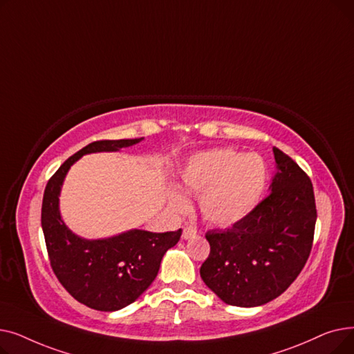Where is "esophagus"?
I'll list each match as a JSON object with an SVG mask.
<instances>
[{
    "instance_id": "34e87169",
    "label": "esophagus",
    "mask_w": 354,
    "mask_h": 354,
    "mask_svg": "<svg viewBox=\"0 0 354 354\" xmlns=\"http://www.w3.org/2000/svg\"><path fill=\"white\" fill-rule=\"evenodd\" d=\"M196 235V230L192 227H185L182 231V239H191Z\"/></svg>"
}]
</instances>
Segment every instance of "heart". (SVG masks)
<instances>
[{
  "mask_svg": "<svg viewBox=\"0 0 354 354\" xmlns=\"http://www.w3.org/2000/svg\"><path fill=\"white\" fill-rule=\"evenodd\" d=\"M185 191L199 195V209L207 222L231 227L251 215L261 203L268 183L266 160L255 153L214 149L188 159L180 172ZM175 212L188 209V199L176 188L167 192Z\"/></svg>",
  "mask_w": 354,
  "mask_h": 354,
  "instance_id": "1",
  "label": "heart"
}]
</instances>
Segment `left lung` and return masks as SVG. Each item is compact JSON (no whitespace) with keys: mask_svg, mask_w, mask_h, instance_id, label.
<instances>
[{"mask_svg":"<svg viewBox=\"0 0 354 354\" xmlns=\"http://www.w3.org/2000/svg\"><path fill=\"white\" fill-rule=\"evenodd\" d=\"M270 195L245 219L207 232L209 257L201 278L219 299L258 307L281 295L304 268L317 221L310 178L274 147Z\"/></svg>","mask_w":354,"mask_h":354,"instance_id":"1","label":"left lung"}]
</instances>
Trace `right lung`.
I'll list each match as a JSON object with an SVG mask.
<instances>
[{"mask_svg":"<svg viewBox=\"0 0 354 354\" xmlns=\"http://www.w3.org/2000/svg\"><path fill=\"white\" fill-rule=\"evenodd\" d=\"M142 140H100L87 145L59 167L44 191L41 227L51 268L74 299L99 311H118L136 301L153 283L165 252L178 244L182 230L158 234L135 228L109 238H83L62 218V188L70 167L82 156L119 152Z\"/></svg>","mask_w":354,"mask_h":354,"instance_id":"obj_1","label":"right lung"}]
</instances>
